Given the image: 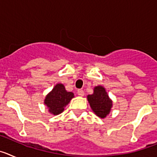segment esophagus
<instances>
[{
    "instance_id": "obj_1",
    "label": "esophagus",
    "mask_w": 157,
    "mask_h": 157,
    "mask_svg": "<svg viewBox=\"0 0 157 157\" xmlns=\"http://www.w3.org/2000/svg\"><path fill=\"white\" fill-rule=\"evenodd\" d=\"M77 94L78 96H81V97H82V96H84V91H83L82 90H78Z\"/></svg>"
}]
</instances>
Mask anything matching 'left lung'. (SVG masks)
I'll use <instances>...</instances> for the list:
<instances>
[{
  "mask_svg": "<svg viewBox=\"0 0 157 157\" xmlns=\"http://www.w3.org/2000/svg\"><path fill=\"white\" fill-rule=\"evenodd\" d=\"M87 99L91 109L97 116L105 118L109 114L112 102L103 86H96L94 90V94L87 96Z\"/></svg>",
  "mask_w": 157,
  "mask_h": 157,
  "instance_id": "1",
  "label": "left lung"
}]
</instances>
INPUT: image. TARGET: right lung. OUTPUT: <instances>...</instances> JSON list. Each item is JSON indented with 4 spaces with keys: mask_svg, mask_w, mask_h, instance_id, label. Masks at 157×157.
<instances>
[{
    "mask_svg": "<svg viewBox=\"0 0 157 157\" xmlns=\"http://www.w3.org/2000/svg\"><path fill=\"white\" fill-rule=\"evenodd\" d=\"M73 98L74 94L67 92L64 86L59 83L46 96L45 104L48 108V112L53 115H58L64 110V107L68 105Z\"/></svg>",
    "mask_w": 157,
    "mask_h": 157,
    "instance_id": "add662e5",
    "label": "right lung"
}]
</instances>
